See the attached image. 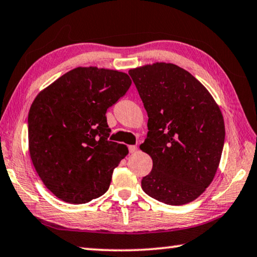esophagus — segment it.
Listing matches in <instances>:
<instances>
[{"mask_svg": "<svg viewBox=\"0 0 257 257\" xmlns=\"http://www.w3.org/2000/svg\"><path fill=\"white\" fill-rule=\"evenodd\" d=\"M128 151H130V153L133 154V153H136L138 151V147H137V146H134V145H131V146H128Z\"/></svg>", "mask_w": 257, "mask_h": 257, "instance_id": "1", "label": "esophagus"}]
</instances>
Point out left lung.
<instances>
[{"label":"left lung","mask_w":257,"mask_h":257,"mask_svg":"<svg viewBox=\"0 0 257 257\" xmlns=\"http://www.w3.org/2000/svg\"><path fill=\"white\" fill-rule=\"evenodd\" d=\"M148 115L140 149L153 160L141 180L146 194L170 206L194 201L211 184L222 156L225 126L207 88L171 63L128 71Z\"/></svg>","instance_id":"left-lung-1"}]
</instances>
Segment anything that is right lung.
<instances>
[{"mask_svg": "<svg viewBox=\"0 0 257 257\" xmlns=\"http://www.w3.org/2000/svg\"><path fill=\"white\" fill-rule=\"evenodd\" d=\"M132 81L116 70L76 68L41 90L29 112V149L45 186L81 204L108 191L112 171L128 154L109 141L108 108Z\"/></svg>", "mask_w": 257, "mask_h": 257, "instance_id": "add662e5", "label": "right lung"}]
</instances>
